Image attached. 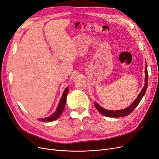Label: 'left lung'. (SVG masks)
<instances>
[{
  "mask_svg": "<svg viewBox=\"0 0 159 159\" xmlns=\"http://www.w3.org/2000/svg\"><path fill=\"white\" fill-rule=\"evenodd\" d=\"M145 85H144L143 88L141 89V92L139 93L138 95L137 98L135 99V100L131 103V105L129 106L128 107L124 109H121V110H116V111H113V110H108V109H105L103 107H101L100 105L97 103L96 102H94L95 107L96 109H98V111L105 116L109 117H123V116H127V115H129L130 113H131L134 110V108H136V107L139 105V103H140L141 100L142 99L143 97L145 95L147 88V85H148V71H147V65L146 63L145 65Z\"/></svg>",
  "mask_w": 159,
  "mask_h": 159,
  "instance_id": "obj_1",
  "label": "left lung"
}]
</instances>
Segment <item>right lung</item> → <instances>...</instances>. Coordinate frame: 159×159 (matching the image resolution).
Masks as SVG:
<instances>
[{
  "label": "right lung",
  "instance_id": "right-lung-1",
  "mask_svg": "<svg viewBox=\"0 0 159 159\" xmlns=\"http://www.w3.org/2000/svg\"><path fill=\"white\" fill-rule=\"evenodd\" d=\"M68 91H69V87H67L65 89L63 94H62V96L60 100L58 105H57V107L54 113H53L49 117L39 119L38 120L44 122H50V121H55V120L58 119L61 115V114L62 113V112H63V111L64 110L66 103V98H67V95H68Z\"/></svg>",
  "mask_w": 159,
  "mask_h": 159
}]
</instances>
